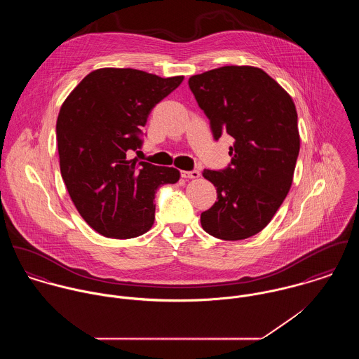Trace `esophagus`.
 I'll use <instances>...</instances> for the list:
<instances>
[{
    "instance_id": "34e87169",
    "label": "esophagus",
    "mask_w": 359,
    "mask_h": 359,
    "mask_svg": "<svg viewBox=\"0 0 359 359\" xmlns=\"http://www.w3.org/2000/svg\"><path fill=\"white\" fill-rule=\"evenodd\" d=\"M181 177L185 178V180H189V178H199L201 177V172L198 170H192V171H181Z\"/></svg>"
}]
</instances>
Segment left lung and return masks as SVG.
<instances>
[{"label": "left lung", "mask_w": 359, "mask_h": 359, "mask_svg": "<svg viewBox=\"0 0 359 359\" xmlns=\"http://www.w3.org/2000/svg\"><path fill=\"white\" fill-rule=\"evenodd\" d=\"M188 84L214 140L222 134L235 140L228 167L203 171L217 202L202 212V226L222 241L248 239L269 224L292 187L300 151L296 106L253 66L212 69Z\"/></svg>", "instance_id": "1"}]
</instances>
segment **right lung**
Masks as SVG:
<instances>
[{"instance_id": "obj_1", "label": "right lung", "mask_w": 359, "mask_h": 359, "mask_svg": "<svg viewBox=\"0 0 359 359\" xmlns=\"http://www.w3.org/2000/svg\"><path fill=\"white\" fill-rule=\"evenodd\" d=\"M182 80L137 69H98L60 107L56 141L62 178L80 215L106 238L131 239L148 232L157 188L180 180L178 170L131 154L144 144L152 109Z\"/></svg>"}]
</instances>
